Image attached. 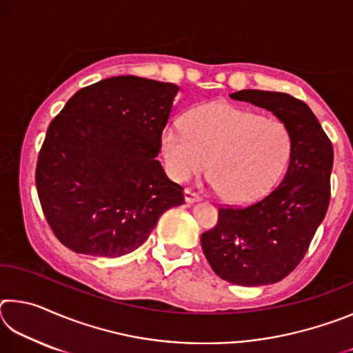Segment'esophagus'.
I'll return each mask as SVG.
<instances>
[{"label": "esophagus", "mask_w": 353, "mask_h": 353, "mask_svg": "<svg viewBox=\"0 0 353 353\" xmlns=\"http://www.w3.org/2000/svg\"><path fill=\"white\" fill-rule=\"evenodd\" d=\"M183 198H185V201L188 202V204H191V202H198L201 199L199 194H196L194 191H191V190H185L183 191Z\"/></svg>", "instance_id": "34e87169"}]
</instances>
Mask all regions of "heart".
I'll list each match as a JSON object with an SVG mask.
<instances>
[{
  "label": "heart",
  "instance_id": "b5f03b06",
  "mask_svg": "<svg viewBox=\"0 0 353 353\" xmlns=\"http://www.w3.org/2000/svg\"><path fill=\"white\" fill-rule=\"evenodd\" d=\"M292 139L288 128L229 103H208L185 117V132L168 128L162 152L179 182L205 172L221 198L249 202L260 198L288 165Z\"/></svg>",
  "mask_w": 353,
  "mask_h": 353
}]
</instances>
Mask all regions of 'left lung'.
Listing matches in <instances>:
<instances>
[{
  "instance_id": "left-lung-1",
  "label": "left lung",
  "mask_w": 353,
  "mask_h": 353,
  "mask_svg": "<svg viewBox=\"0 0 353 353\" xmlns=\"http://www.w3.org/2000/svg\"><path fill=\"white\" fill-rule=\"evenodd\" d=\"M230 98L272 112L288 128L290 165L276 188L248 205L218 208L201 235L204 255L225 282L276 283L302 261L330 202L333 146L303 101L288 93L241 90Z\"/></svg>"
}]
</instances>
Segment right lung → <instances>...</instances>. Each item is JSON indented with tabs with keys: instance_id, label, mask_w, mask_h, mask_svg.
Returning <instances> with one entry per match:
<instances>
[{
	"instance_id": "1",
	"label": "right lung",
	"mask_w": 353,
	"mask_h": 353,
	"mask_svg": "<svg viewBox=\"0 0 353 353\" xmlns=\"http://www.w3.org/2000/svg\"><path fill=\"white\" fill-rule=\"evenodd\" d=\"M174 83L117 76L81 88L46 130L35 187L52 234L76 254L135 250L183 204L157 155Z\"/></svg>"
}]
</instances>
